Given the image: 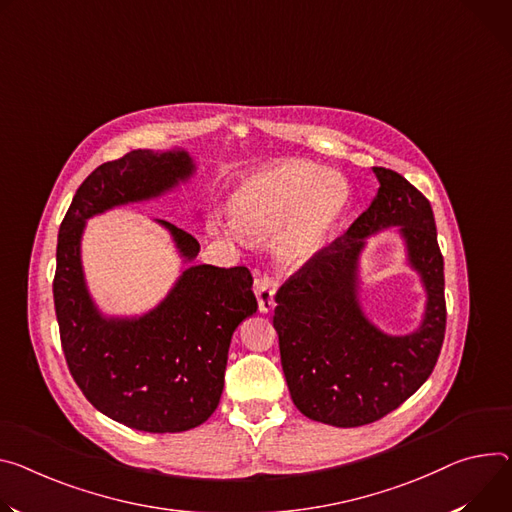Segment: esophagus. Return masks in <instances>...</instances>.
Listing matches in <instances>:
<instances>
[{"label": "esophagus", "instance_id": "34e87169", "mask_svg": "<svg viewBox=\"0 0 512 512\" xmlns=\"http://www.w3.org/2000/svg\"><path fill=\"white\" fill-rule=\"evenodd\" d=\"M253 288H255V296H257V302H259V310L269 312V308L273 306V296H275L273 277L267 275V273L257 275Z\"/></svg>", "mask_w": 512, "mask_h": 512}]
</instances>
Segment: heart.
<instances>
[{"instance_id": "b5f03b06", "label": "heart", "mask_w": 512, "mask_h": 512, "mask_svg": "<svg viewBox=\"0 0 512 512\" xmlns=\"http://www.w3.org/2000/svg\"><path fill=\"white\" fill-rule=\"evenodd\" d=\"M345 204L347 185L341 177L290 161L245 181L232 200V218L253 241L275 235L288 222L277 257L284 265H300L327 241Z\"/></svg>"}]
</instances>
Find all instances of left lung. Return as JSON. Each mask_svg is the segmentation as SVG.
Returning a JSON list of instances; mask_svg holds the SVG:
<instances>
[{
    "label": "left lung",
    "instance_id": "left-lung-1",
    "mask_svg": "<svg viewBox=\"0 0 512 512\" xmlns=\"http://www.w3.org/2000/svg\"><path fill=\"white\" fill-rule=\"evenodd\" d=\"M380 190L343 237L318 249L275 294L273 327L298 410L333 427H361L396 410L433 374L445 339V275L431 202L400 173L374 167ZM400 225L430 294L422 329L390 338L356 302L364 237Z\"/></svg>",
    "mask_w": 512,
    "mask_h": 512
}]
</instances>
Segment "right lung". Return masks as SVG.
Wrapping results in <instances>:
<instances>
[{
  "label": "right lung",
  "mask_w": 512,
  "mask_h": 512,
  "mask_svg": "<svg viewBox=\"0 0 512 512\" xmlns=\"http://www.w3.org/2000/svg\"><path fill=\"white\" fill-rule=\"evenodd\" d=\"M192 171L183 151H130L87 175L59 228L53 296L67 367L91 404L136 431L179 433L208 421L224 388L230 337L257 310L253 275L245 265H194L153 312L106 320L85 290L79 239L85 218L159 196ZM163 224L181 255L194 259L200 243Z\"/></svg>",
  "instance_id": "1"
}]
</instances>
